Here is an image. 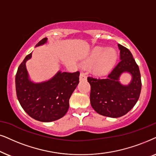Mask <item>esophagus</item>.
I'll list each match as a JSON object with an SVG mask.
<instances>
[{"instance_id":"esophagus-1","label":"esophagus","mask_w":156,"mask_h":156,"mask_svg":"<svg viewBox=\"0 0 156 156\" xmlns=\"http://www.w3.org/2000/svg\"><path fill=\"white\" fill-rule=\"evenodd\" d=\"M86 80V76L85 75L84 73H80V80Z\"/></svg>"}]
</instances>
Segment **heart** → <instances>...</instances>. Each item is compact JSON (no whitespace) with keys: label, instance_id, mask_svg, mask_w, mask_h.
<instances>
[{"label":"heart","instance_id":"1","mask_svg":"<svg viewBox=\"0 0 156 156\" xmlns=\"http://www.w3.org/2000/svg\"><path fill=\"white\" fill-rule=\"evenodd\" d=\"M117 59V52L113 48L96 47L90 52L86 62L91 65V69L99 75L106 73L113 68Z\"/></svg>","mask_w":156,"mask_h":156}]
</instances>
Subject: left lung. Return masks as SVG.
<instances>
[{
    "mask_svg": "<svg viewBox=\"0 0 156 156\" xmlns=\"http://www.w3.org/2000/svg\"><path fill=\"white\" fill-rule=\"evenodd\" d=\"M120 60L105 78L88 77L90 85V104L100 115L119 118L126 115L138 101L141 90L140 73L132 53L128 48L118 44ZM123 72L132 76L128 85L119 82Z\"/></svg>",
    "mask_w": 156,
    "mask_h": 156,
    "instance_id": "8db88e82",
    "label": "left lung"
}]
</instances>
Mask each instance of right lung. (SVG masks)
<instances>
[{
	"mask_svg": "<svg viewBox=\"0 0 156 156\" xmlns=\"http://www.w3.org/2000/svg\"><path fill=\"white\" fill-rule=\"evenodd\" d=\"M47 38L36 46L44 45ZM32 53L25 58L16 76V94L20 105L27 114L41 122H51L63 117L69 108V99L79 83V71H58L46 81L35 83L30 79L26 63Z\"/></svg>",
	"mask_w": 156,
	"mask_h": 156,
	"instance_id": "right-lung-1",
	"label": "right lung"
}]
</instances>
